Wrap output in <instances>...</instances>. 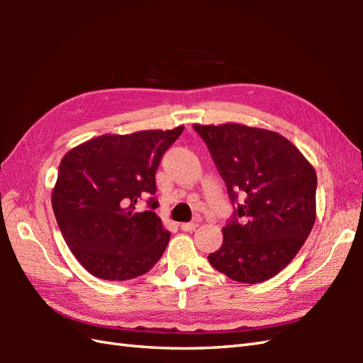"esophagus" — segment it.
<instances>
[{
  "instance_id": "esophagus-1",
  "label": "esophagus",
  "mask_w": 363,
  "mask_h": 363,
  "mask_svg": "<svg viewBox=\"0 0 363 363\" xmlns=\"http://www.w3.org/2000/svg\"><path fill=\"white\" fill-rule=\"evenodd\" d=\"M198 228V223L196 221H191V223H182L181 229L186 230V233H191V230H195Z\"/></svg>"
}]
</instances>
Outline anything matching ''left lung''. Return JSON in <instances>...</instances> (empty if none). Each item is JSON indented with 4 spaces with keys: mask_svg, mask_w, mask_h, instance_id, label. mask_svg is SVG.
Returning a JSON list of instances; mask_svg holds the SVG:
<instances>
[{
    "mask_svg": "<svg viewBox=\"0 0 363 363\" xmlns=\"http://www.w3.org/2000/svg\"><path fill=\"white\" fill-rule=\"evenodd\" d=\"M194 129L234 207L221 248L207 259L237 282L267 281L290 264L311 234L317 173L295 145L272 130L235 123Z\"/></svg>",
    "mask_w": 363,
    "mask_h": 363,
    "instance_id": "obj_1",
    "label": "left lung"
}]
</instances>
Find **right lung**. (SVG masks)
Listing matches in <instances>:
<instances>
[{
    "instance_id": "right-lung-1",
    "label": "right lung",
    "mask_w": 363,
    "mask_h": 363,
    "mask_svg": "<svg viewBox=\"0 0 363 363\" xmlns=\"http://www.w3.org/2000/svg\"><path fill=\"white\" fill-rule=\"evenodd\" d=\"M182 130L101 135L64 156L52 211L67 246L90 274L134 279L162 257L169 233L154 212L156 172ZM143 197L149 198V211L137 213L135 204Z\"/></svg>"
}]
</instances>
